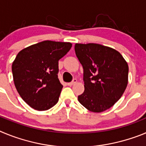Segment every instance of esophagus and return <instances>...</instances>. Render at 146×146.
<instances>
[{
	"label": "esophagus",
	"instance_id": "esophagus-1",
	"mask_svg": "<svg viewBox=\"0 0 146 146\" xmlns=\"http://www.w3.org/2000/svg\"><path fill=\"white\" fill-rule=\"evenodd\" d=\"M76 82H77V80H76V79H74V80H73V81H72V82H68V83H67V85H68V86H73V85L75 84Z\"/></svg>",
	"mask_w": 146,
	"mask_h": 146
}]
</instances>
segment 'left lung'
Wrapping results in <instances>:
<instances>
[{
	"mask_svg": "<svg viewBox=\"0 0 146 146\" xmlns=\"http://www.w3.org/2000/svg\"><path fill=\"white\" fill-rule=\"evenodd\" d=\"M74 50L83 67L85 91L78 101L89 111H105L126 90L128 64L118 51L99 44L77 43Z\"/></svg>",
	"mask_w": 146,
	"mask_h": 146,
	"instance_id": "obj_1",
	"label": "left lung"
}]
</instances>
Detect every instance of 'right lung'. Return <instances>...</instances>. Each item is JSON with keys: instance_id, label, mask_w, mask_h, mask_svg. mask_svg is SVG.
<instances>
[{"instance_id": "obj_1", "label": "right lung", "mask_w": 146, "mask_h": 146, "mask_svg": "<svg viewBox=\"0 0 146 146\" xmlns=\"http://www.w3.org/2000/svg\"><path fill=\"white\" fill-rule=\"evenodd\" d=\"M70 42L44 41L18 52L12 63L13 80L22 99L44 111L58 102L63 86L58 78V60L70 50Z\"/></svg>"}]
</instances>
